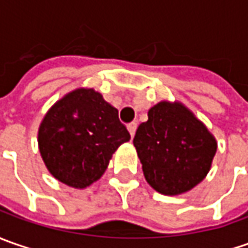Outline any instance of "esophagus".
Listing matches in <instances>:
<instances>
[{
    "label": "esophagus",
    "mask_w": 248,
    "mask_h": 248,
    "mask_svg": "<svg viewBox=\"0 0 248 248\" xmlns=\"http://www.w3.org/2000/svg\"><path fill=\"white\" fill-rule=\"evenodd\" d=\"M127 128H128L131 137H134V135H135V131L138 128V124H137L135 121H134V123H129L128 125H127Z\"/></svg>",
    "instance_id": "34e87169"
}]
</instances>
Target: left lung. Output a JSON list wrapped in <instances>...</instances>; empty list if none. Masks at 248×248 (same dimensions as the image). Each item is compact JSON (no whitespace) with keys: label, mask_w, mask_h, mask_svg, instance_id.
<instances>
[{"label":"left lung","mask_w":248,"mask_h":248,"mask_svg":"<svg viewBox=\"0 0 248 248\" xmlns=\"http://www.w3.org/2000/svg\"><path fill=\"white\" fill-rule=\"evenodd\" d=\"M143 175L158 193L190 190L210 171L217 142L181 103L160 102L149 110L134 137Z\"/></svg>","instance_id":"obj_1"}]
</instances>
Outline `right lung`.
I'll return each mask as SVG.
<instances>
[{
    "instance_id": "add662e5",
    "label": "right lung",
    "mask_w": 248,
    "mask_h": 248,
    "mask_svg": "<svg viewBox=\"0 0 248 248\" xmlns=\"http://www.w3.org/2000/svg\"><path fill=\"white\" fill-rule=\"evenodd\" d=\"M129 138L119 110L99 92L81 88L67 93L45 114L38 146L56 179L81 189L99 179L111 155Z\"/></svg>"
}]
</instances>
